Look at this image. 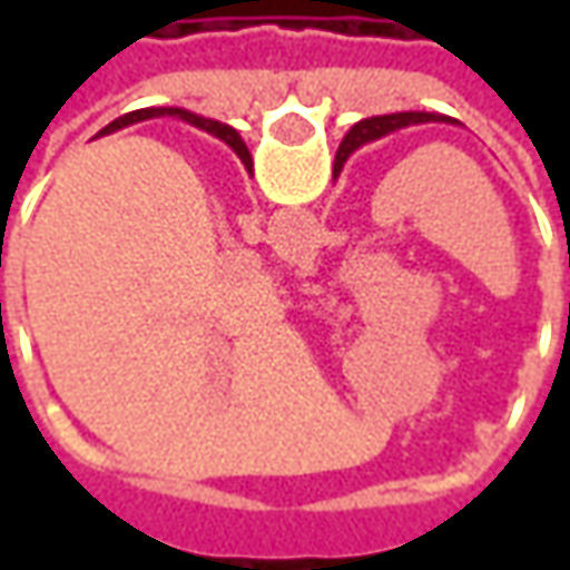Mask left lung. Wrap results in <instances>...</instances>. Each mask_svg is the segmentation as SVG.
Returning a JSON list of instances; mask_svg holds the SVG:
<instances>
[{"instance_id": "8db88e82", "label": "left lung", "mask_w": 570, "mask_h": 570, "mask_svg": "<svg viewBox=\"0 0 570 570\" xmlns=\"http://www.w3.org/2000/svg\"><path fill=\"white\" fill-rule=\"evenodd\" d=\"M415 122H456L450 120V117H441V114H419V110H409V114H386V117H371V120L355 122L352 129H348V136L342 139L340 145V155H336V174L345 165V158L355 151V148H362L364 142H374V139H381L386 132H396V129H403V126H415Z\"/></svg>"}]
</instances>
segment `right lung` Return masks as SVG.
I'll return each instance as SVG.
<instances>
[{"label":"right lung","mask_w":570,"mask_h":570,"mask_svg":"<svg viewBox=\"0 0 570 570\" xmlns=\"http://www.w3.org/2000/svg\"><path fill=\"white\" fill-rule=\"evenodd\" d=\"M161 114H170V117H180V120L193 122V126H203L206 132H212V136H218L222 142H228L234 151H237V158L244 161V165L250 167V151H247V145H244V139L230 129V126H225V122H215V120H203V117H196V114H187V110H177V107H151V110H132V114H126V117H120V120H114L107 129H120V126H126V122H139V120H151V117H161Z\"/></svg>","instance_id":"right-lung-1"}]
</instances>
